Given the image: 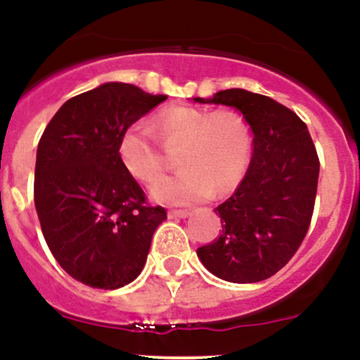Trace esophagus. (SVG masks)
<instances>
[{
    "label": "esophagus",
    "mask_w": 360,
    "mask_h": 360,
    "mask_svg": "<svg viewBox=\"0 0 360 360\" xmlns=\"http://www.w3.org/2000/svg\"><path fill=\"white\" fill-rule=\"evenodd\" d=\"M191 215L188 210H171L169 212V217L171 219H186V217Z\"/></svg>",
    "instance_id": "34e87169"
}]
</instances>
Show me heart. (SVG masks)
Listing matches in <instances>:
<instances>
[{
	"mask_svg": "<svg viewBox=\"0 0 360 360\" xmlns=\"http://www.w3.org/2000/svg\"><path fill=\"white\" fill-rule=\"evenodd\" d=\"M152 131L166 149L180 148L176 165L181 171L152 188V196L160 203L189 205L208 198L212 189L219 195L231 191L250 164V129L232 110L176 105L157 114ZM153 136L147 126L135 122L117 141L124 171L145 184L155 183L165 170V158Z\"/></svg>",
	"mask_w": 360,
	"mask_h": 360,
	"instance_id": "obj_1",
	"label": "heart"
}]
</instances>
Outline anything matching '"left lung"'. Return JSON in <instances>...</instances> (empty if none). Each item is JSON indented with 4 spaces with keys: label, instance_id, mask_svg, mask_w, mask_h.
Here are the masks:
<instances>
[{
    "label": "left lung",
    "instance_id": "left-lung-1",
    "mask_svg": "<svg viewBox=\"0 0 360 360\" xmlns=\"http://www.w3.org/2000/svg\"><path fill=\"white\" fill-rule=\"evenodd\" d=\"M193 101L238 109L252 131L246 176L215 208L222 234L196 255L219 278L262 282L285 266L306 238L318 189L316 147L306 122L266 96L229 89Z\"/></svg>",
    "mask_w": 360,
    "mask_h": 360
}]
</instances>
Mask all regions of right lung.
Segmentation results:
<instances>
[{
  "label": "right lung",
  "mask_w": 360,
  "mask_h": 360,
  "mask_svg": "<svg viewBox=\"0 0 360 360\" xmlns=\"http://www.w3.org/2000/svg\"><path fill=\"white\" fill-rule=\"evenodd\" d=\"M165 98L109 82L66 101L39 140L34 201L42 234L63 270L94 289L133 282L167 219L117 157L121 133Z\"/></svg>",
  "instance_id": "obj_1"
}]
</instances>
